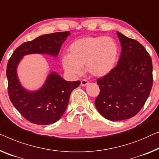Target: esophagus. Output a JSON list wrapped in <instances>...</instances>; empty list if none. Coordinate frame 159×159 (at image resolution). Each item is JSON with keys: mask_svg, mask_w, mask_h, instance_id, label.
Wrapping results in <instances>:
<instances>
[{"mask_svg": "<svg viewBox=\"0 0 159 159\" xmlns=\"http://www.w3.org/2000/svg\"><path fill=\"white\" fill-rule=\"evenodd\" d=\"M89 84V82L87 81V80H82V81H81V85L82 87H85V86H87V84Z\"/></svg>", "mask_w": 159, "mask_h": 159, "instance_id": "esophagus-1", "label": "esophagus"}]
</instances>
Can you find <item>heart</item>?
<instances>
[{
  "label": "heart",
  "mask_w": 159,
  "mask_h": 159,
  "mask_svg": "<svg viewBox=\"0 0 159 159\" xmlns=\"http://www.w3.org/2000/svg\"><path fill=\"white\" fill-rule=\"evenodd\" d=\"M118 46L108 36H87L75 41L69 47V54L61 59L64 70L71 76L86 71L95 77H102L113 70L118 59Z\"/></svg>",
  "instance_id": "b5f03b06"
}]
</instances>
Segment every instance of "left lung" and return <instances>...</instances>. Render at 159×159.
Instances as JSON below:
<instances>
[{"label":"left lung","mask_w":159,"mask_h":159,"mask_svg":"<svg viewBox=\"0 0 159 159\" xmlns=\"http://www.w3.org/2000/svg\"><path fill=\"white\" fill-rule=\"evenodd\" d=\"M121 44L118 64L98 78L100 94L95 105L107 120H123L135 116L146 102L153 85L152 60L144 47L117 31Z\"/></svg>","instance_id":"obj_1"}]
</instances>
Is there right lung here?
I'll return each mask as SVG.
<instances>
[{
	"mask_svg": "<svg viewBox=\"0 0 159 159\" xmlns=\"http://www.w3.org/2000/svg\"><path fill=\"white\" fill-rule=\"evenodd\" d=\"M70 34V31H64L39 36L22 43L9 59L6 69L9 98L21 116L32 123L44 125L59 120L65 112L71 93L80 82L66 81L53 72L40 89L29 91L18 80L17 66L23 57L27 54H43L57 57Z\"/></svg>",
	"mask_w": 159,
	"mask_h": 159,
	"instance_id": "right-lung-1",
	"label": "right lung"
}]
</instances>
